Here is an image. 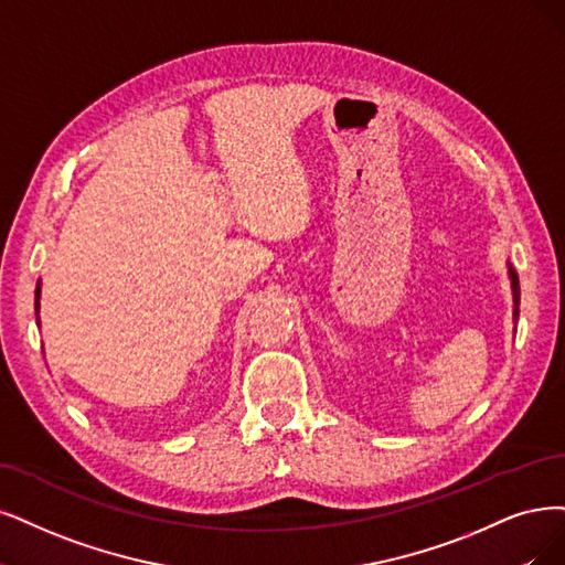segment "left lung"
Returning <instances> with one entry per match:
<instances>
[{
  "mask_svg": "<svg viewBox=\"0 0 565 565\" xmlns=\"http://www.w3.org/2000/svg\"><path fill=\"white\" fill-rule=\"evenodd\" d=\"M508 275H510V281H512V300H514V323H516V319H519V277H516V271H514V267L508 263Z\"/></svg>",
  "mask_w": 565,
  "mask_h": 565,
  "instance_id": "8db88e82",
  "label": "left lung"
}]
</instances>
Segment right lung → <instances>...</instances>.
I'll return each mask as SVG.
<instances>
[{"label":"right lung","instance_id":"add662e5","mask_svg":"<svg viewBox=\"0 0 565 565\" xmlns=\"http://www.w3.org/2000/svg\"><path fill=\"white\" fill-rule=\"evenodd\" d=\"M39 300H41V279L36 281V288H34V311H36V326H41V323H39V307H41V302H39Z\"/></svg>","mask_w":565,"mask_h":565}]
</instances>
